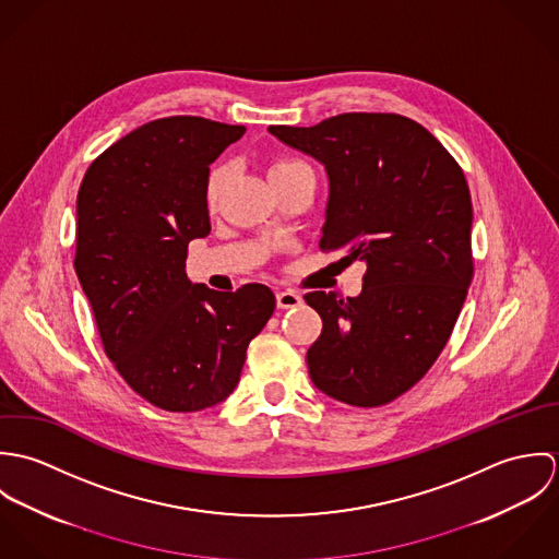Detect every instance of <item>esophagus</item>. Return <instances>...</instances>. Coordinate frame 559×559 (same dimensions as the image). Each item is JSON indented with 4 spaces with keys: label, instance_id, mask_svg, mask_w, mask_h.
<instances>
[{
    "label": "esophagus",
    "instance_id": "obj_1",
    "mask_svg": "<svg viewBox=\"0 0 559 559\" xmlns=\"http://www.w3.org/2000/svg\"><path fill=\"white\" fill-rule=\"evenodd\" d=\"M275 301H277V308L280 310H290V308H299L301 306V295L295 293V290H282L275 295Z\"/></svg>",
    "mask_w": 559,
    "mask_h": 559
}]
</instances>
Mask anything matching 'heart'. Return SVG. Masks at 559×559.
<instances>
[{
	"instance_id": "b5f03b06",
	"label": "heart",
	"mask_w": 559,
	"mask_h": 559,
	"mask_svg": "<svg viewBox=\"0 0 559 559\" xmlns=\"http://www.w3.org/2000/svg\"><path fill=\"white\" fill-rule=\"evenodd\" d=\"M297 167H304V163H299V160L295 159H277L271 163V167H269V176H277V174H286V171H290V169H297ZM224 167H217V169H213V174H211V178H209V185H206V200H209V204H213L215 200H217V195H219V189H222V185H224Z\"/></svg>"
}]
</instances>
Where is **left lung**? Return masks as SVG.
I'll use <instances>...</instances> for the list:
<instances>
[{"label":"left lung","instance_id":"8db88e82","mask_svg":"<svg viewBox=\"0 0 559 559\" xmlns=\"http://www.w3.org/2000/svg\"><path fill=\"white\" fill-rule=\"evenodd\" d=\"M329 178L320 249L366 264L357 297L308 293L322 319L308 350L322 394L381 406L435 364L472 277V195L443 144L399 114H340L317 127H269Z\"/></svg>","mask_w":559,"mask_h":559}]
</instances>
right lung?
<instances>
[{
	"instance_id": "add662e5",
	"label": "right lung",
	"mask_w": 559,
	"mask_h": 559,
	"mask_svg": "<svg viewBox=\"0 0 559 559\" xmlns=\"http://www.w3.org/2000/svg\"><path fill=\"white\" fill-rule=\"evenodd\" d=\"M245 127L171 116L92 160L78 193L75 271L107 357L135 394L191 413L228 399L249 342L275 310L262 284L217 293L185 273L211 233V163Z\"/></svg>"
}]
</instances>
